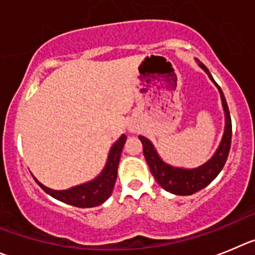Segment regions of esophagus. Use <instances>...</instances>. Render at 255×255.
<instances>
[{
  "instance_id": "esophagus-1",
  "label": "esophagus",
  "mask_w": 255,
  "mask_h": 255,
  "mask_svg": "<svg viewBox=\"0 0 255 255\" xmlns=\"http://www.w3.org/2000/svg\"><path fill=\"white\" fill-rule=\"evenodd\" d=\"M129 129H130V132H133V130H134V129H133V128H129Z\"/></svg>"
}]
</instances>
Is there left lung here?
Instances as JSON below:
<instances>
[{
  "instance_id": "8db88e82",
  "label": "left lung",
  "mask_w": 255,
  "mask_h": 255,
  "mask_svg": "<svg viewBox=\"0 0 255 255\" xmlns=\"http://www.w3.org/2000/svg\"><path fill=\"white\" fill-rule=\"evenodd\" d=\"M198 65L199 67L205 70V72L212 80L213 84L219 88L222 100V107H224L225 112V132L224 136H222L221 143H220L215 155L206 164L201 165V166L196 167V169L174 167L167 165L166 162H164L160 159V156L157 155L150 139H147L143 136L138 137L142 142V146H143L144 159L147 161L151 174L156 179V182L159 183L165 190L173 194H178V196H190V194L196 193L198 190L207 187L213 179L219 175L220 171L222 170L225 162L228 160L229 152H230L233 129H231V117L230 112H229L228 103H226V99H225L224 94H222V90L220 89L219 85L216 84V81L213 80V77L211 76L207 67L199 61Z\"/></svg>"
}]
</instances>
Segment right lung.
Masks as SVG:
<instances>
[{"mask_svg":"<svg viewBox=\"0 0 255 255\" xmlns=\"http://www.w3.org/2000/svg\"><path fill=\"white\" fill-rule=\"evenodd\" d=\"M126 139H127V136L122 134L121 138L112 146L111 151H109V156H108L107 165L100 173V175L96 176L91 182L66 190H53L43 185L42 183H39L35 178L34 179L45 193L58 199V201L65 202L67 205L80 208H90L100 206L111 197L112 192H113L114 184H116L117 180L118 164L119 160H121V153H122Z\"/></svg>","mask_w":255,"mask_h":255,"instance_id":"right-lung-1","label":"right lung"}]
</instances>
